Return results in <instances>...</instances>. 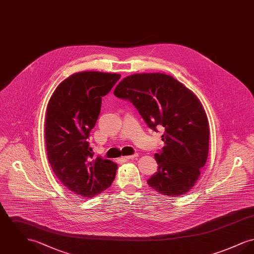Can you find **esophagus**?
<instances>
[{
    "label": "esophagus",
    "instance_id": "esophagus-1",
    "mask_svg": "<svg viewBox=\"0 0 254 254\" xmlns=\"http://www.w3.org/2000/svg\"><path fill=\"white\" fill-rule=\"evenodd\" d=\"M138 157V154H133V155H129V156H126V157H123V159L125 160H132L134 158Z\"/></svg>",
    "mask_w": 254,
    "mask_h": 254
}]
</instances>
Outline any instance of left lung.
Listing matches in <instances>:
<instances>
[{
  "instance_id": "left-lung-1",
  "label": "left lung",
  "mask_w": 254,
  "mask_h": 254,
  "mask_svg": "<svg viewBox=\"0 0 254 254\" xmlns=\"http://www.w3.org/2000/svg\"><path fill=\"white\" fill-rule=\"evenodd\" d=\"M113 93L130 101L150 128L165 130V145L154 155L158 171L148 186L169 197L190 191L208 154L209 126L198 97L172 76L158 72L127 76Z\"/></svg>"
}]
</instances>
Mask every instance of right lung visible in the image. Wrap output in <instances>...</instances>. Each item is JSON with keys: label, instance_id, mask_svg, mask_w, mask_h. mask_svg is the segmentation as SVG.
I'll use <instances>...</instances> for the list:
<instances>
[{"label": "right lung", "instance_id": "obj_1", "mask_svg": "<svg viewBox=\"0 0 254 254\" xmlns=\"http://www.w3.org/2000/svg\"><path fill=\"white\" fill-rule=\"evenodd\" d=\"M121 75L74 73L56 87L49 99L45 140L49 164L61 183L79 197L91 198L109 188L117 164L98 157L86 139L100 114L106 96Z\"/></svg>", "mask_w": 254, "mask_h": 254}]
</instances>
